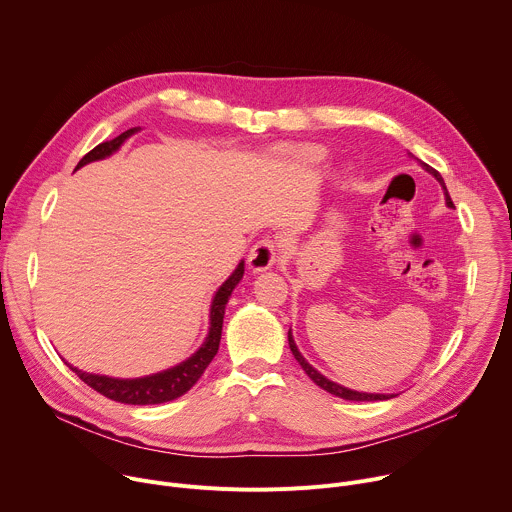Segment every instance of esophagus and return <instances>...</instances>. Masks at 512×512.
<instances>
[{"instance_id":"obj_1","label":"esophagus","mask_w":512,"mask_h":512,"mask_svg":"<svg viewBox=\"0 0 512 512\" xmlns=\"http://www.w3.org/2000/svg\"><path fill=\"white\" fill-rule=\"evenodd\" d=\"M277 243L273 239H263L259 241L251 253H249V267L253 269V273H261L267 271L275 265L277 261Z\"/></svg>"}]
</instances>
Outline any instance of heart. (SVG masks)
Segmentation results:
<instances>
[{"mask_svg":"<svg viewBox=\"0 0 512 512\" xmlns=\"http://www.w3.org/2000/svg\"><path fill=\"white\" fill-rule=\"evenodd\" d=\"M285 158L304 166H316L326 160V150L320 148V145H300V148L285 150Z\"/></svg>","mask_w":512,"mask_h":512,"instance_id":"heart-1","label":"heart"}]
</instances>
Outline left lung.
Returning <instances> with one entry per match:
<instances>
[{
	"label": "left lung",
	"mask_w": 512,
	"mask_h": 512,
	"mask_svg": "<svg viewBox=\"0 0 512 512\" xmlns=\"http://www.w3.org/2000/svg\"><path fill=\"white\" fill-rule=\"evenodd\" d=\"M411 156V154H409ZM413 158V156H411ZM417 160V158H415ZM419 164H421V168L427 172V174H431L437 182L442 184V188H444V194H446V204L450 206V208H454V204H452V198H450V194H448V190H446V184H444V180H442V176L437 174L431 166H427V164H423L421 160H417ZM287 340H289V348H291V352H294V356H296V360L302 364V369L306 371V375L320 387V389H324V391H328L330 395H336V397H340V399H346V401H385V399H391V397H397L395 393H364V391H354V389H348V387H344V385H338V383H334V381H330L328 377H324L318 369H314L312 364L304 358V354L298 350V346H296V340H294V334H291V328L287 330Z\"/></svg>",
	"instance_id": "obj_1"
}]
</instances>
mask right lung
Wrapping results in <instances>:
<instances>
[{"mask_svg": "<svg viewBox=\"0 0 512 512\" xmlns=\"http://www.w3.org/2000/svg\"><path fill=\"white\" fill-rule=\"evenodd\" d=\"M141 127H131L127 131H123L121 135H117L111 141H103L99 143L95 150H91L79 164L75 170L91 164V162H99L105 160L109 156H113L115 152H119L121 145L135 133H139ZM245 273V261L241 259L239 265L235 267V271L223 281V285L216 289V294L212 296V304H210V326H208V334L204 338V342L198 346V350L194 354H190L186 360L174 364V367L154 373V375H145V377H135V379H117V377H109V375H95V373H85L77 367H72L68 360H64L68 364V369L72 373H77V377L81 381H85L89 387H93L97 393L117 401V403H125V405H158V403H166V401H174L178 397H182L184 393H188L196 381L202 377V373L206 371V367L210 364V360L214 358V354L218 352V344H221V334H223V318H225V308L229 304V298L233 294V289L239 285V281L243 279Z\"/></svg>", "mask_w": 512, "mask_h": 512, "instance_id": "1", "label": "right lung"}]
</instances>
